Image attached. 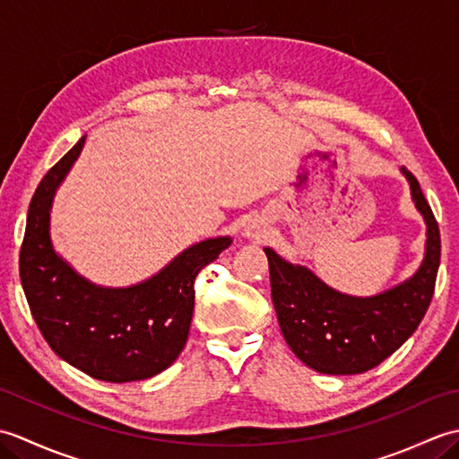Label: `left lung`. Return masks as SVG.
<instances>
[{"instance_id": "1", "label": "left lung", "mask_w": 459, "mask_h": 459, "mask_svg": "<svg viewBox=\"0 0 459 459\" xmlns=\"http://www.w3.org/2000/svg\"><path fill=\"white\" fill-rule=\"evenodd\" d=\"M401 171L428 227L422 264L403 284L370 298L347 296L264 248L281 333L301 363L317 373L359 375L383 363L414 333L430 306L440 268V229L420 183L406 168Z\"/></svg>"}]
</instances>
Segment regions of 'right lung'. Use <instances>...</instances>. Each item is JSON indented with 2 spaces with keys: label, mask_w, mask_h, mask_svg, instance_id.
I'll return each instance as SVG.
<instances>
[{
  "label": "right lung",
  "mask_w": 459,
  "mask_h": 459,
  "mask_svg": "<svg viewBox=\"0 0 459 459\" xmlns=\"http://www.w3.org/2000/svg\"><path fill=\"white\" fill-rule=\"evenodd\" d=\"M84 138L39 183L27 212L19 276L35 324L58 357L99 380H143L168 368L183 351L195 307V278L232 240L197 242L130 288H102L76 274L53 250L48 221L55 191L79 158Z\"/></svg>",
  "instance_id": "1"
}]
</instances>
